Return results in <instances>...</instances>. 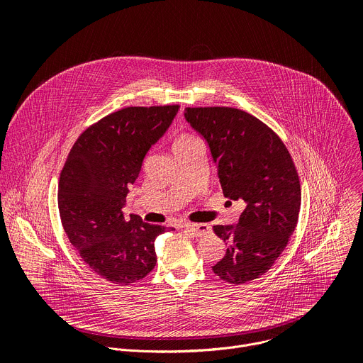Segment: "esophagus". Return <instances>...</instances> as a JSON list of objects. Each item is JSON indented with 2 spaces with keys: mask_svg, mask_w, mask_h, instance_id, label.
Masks as SVG:
<instances>
[{
  "mask_svg": "<svg viewBox=\"0 0 363 363\" xmlns=\"http://www.w3.org/2000/svg\"><path fill=\"white\" fill-rule=\"evenodd\" d=\"M182 227L186 228L195 237H202V235H206V234L211 233V227L206 225V224H189V223H185Z\"/></svg>",
  "mask_w": 363,
  "mask_h": 363,
  "instance_id": "1",
  "label": "esophagus"
}]
</instances>
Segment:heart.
Segmentation results:
<instances>
[{
  "instance_id": "heart-1",
  "label": "heart",
  "mask_w": 363,
  "mask_h": 363,
  "mask_svg": "<svg viewBox=\"0 0 363 363\" xmlns=\"http://www.w3.org/2000/svg\"><path fill=\"white\" fill-rule=\"evenodd\" d=\"M196 139L195 138H192V136H188V135H184V136H181L177 142H175V145L174 146H185V145H188V143H192V142H195Z\"/></svg>"
}]
</instances>
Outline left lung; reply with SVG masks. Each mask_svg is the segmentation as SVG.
<instances>
[{
	"label": "left lung",
	"instance_id": "1",
	"mask_svg": "<svg viewBox=\"0 0 363 363\" xmlns=\"http://www.w3.org/2000/svg\"><path fill=\"white\" fill-rule=\"evenodd\" d=\"M185 121L203 138L224 196L241 201L235 225H214L227 252L213 272L231 284L272 269L293 234L300 182L289 150L262 121L234 108H186Z\"/></svg>",
	"mask_w": 363,
	"mask_h": 363
}]
</instances>
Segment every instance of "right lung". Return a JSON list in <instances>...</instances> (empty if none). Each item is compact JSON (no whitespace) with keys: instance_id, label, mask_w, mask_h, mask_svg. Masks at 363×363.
Segmentation results:
<instances>
[{"instance_id":"right-lung-1","label":"right lung","mask_w":363,"mask_h":363,"mask_svg":"<svg viewBox=\"0 0 363 363\" xmlns=\"http://www.w3.org/2000/svg\"><path fill=\"white\" fill-rule=\"evenodd\" d=\"M179 106L125 108L86 129L73 145L59 182L63 228L83 262L100 277L128 286L157 264L155 240L168 230L122 211L143 160L172 125Z\"/></svg>"}]
</instances>
